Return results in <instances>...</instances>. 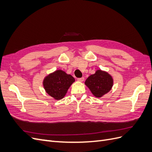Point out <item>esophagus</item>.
Instances as JSON below:
<instances>
[{
	"instance_id": "obj_1",
	"label": "esophagus",
	"mask_w": 152,
	"mask_h": 152,
	"mask_svg": "<svg viewBox=\"0 0 152 152\" xmlns=\"http://www.w3.org/2000/svg\"><path fill=\"white\" fill-rule=\"evenodd\" d=\"M78 81L79 82H83L84 80V77H82V78H79V79H77Z\"/></svg>"
}]
</instances>
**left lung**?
<instances>
[{"mask_svg": "<svg viewBox=\"0 0 152 152\" xmlns=\"http://www.w3.org/2000/svg\"><path fill=\"white\" fill-rule=\"evenodd\" d=\"M85 84L95 97L101 98L112 89L113 80L107 72L98 70L87 78Z\"/></svg>", "mask_w": 152, "mask_h": 152, "instance_id": "left-lung-1", "label": "left lung"}]
</instances>
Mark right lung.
Returning <instances> with one entry per match:
<instances>
[{
  "mask_svg": "<svg viewBox=\"0 0 152 152\" xmlns=\"http://www.w3.org/2000/svg\"><path fill=\"white\" fill-rule=\"evenodd\" d=\"M74 82L75 79L71 75L58 70L44 78L43 86L49 96L54 99L59 100L64 98L69 87Z\"/></svg>",
  "mask_w": 152,
  "mask_h": 152,
  "instance_id": "1",
  "label": "right lung"
}]
</instances>
